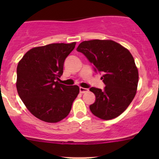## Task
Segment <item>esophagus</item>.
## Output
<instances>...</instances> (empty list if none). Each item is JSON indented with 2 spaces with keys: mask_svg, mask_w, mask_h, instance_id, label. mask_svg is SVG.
I'll return each mask as SVG.
<instances>
[{
  "mask_svg": "<svg viewBox=\"0 0 159 159\" xmlns=\"http://www.w3.org/2000/svg\"><path fill=\"white\" fill-rule=\"evenodd\" d=\"M80 93H87L89 91V90L87 88H84V87H80Z\"/></svg>",
  "mask_w": 159,
  "mask_h": 159,
  "instance_id": "1",
  "label": "esophagus"
}]
</instances>
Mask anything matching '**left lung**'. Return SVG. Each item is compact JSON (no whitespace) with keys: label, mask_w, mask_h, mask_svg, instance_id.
<instances>
[{"label":"left lung","mask_w":159,"mask_h":159,"mask_svg":"<svg viewBox=\"0 0 159 159\" xmlns=\"http://www.w3.org/2000/svg\"><path fill=\"white\" fill-rule=\"evenodd\" d=\"M77 51L94 65L102 75L104 90L91 87L96 101L91 112L100 119L108 120L120 116L129 107L136 94L138 71L129 51L112 40L84 41Z\"/></svg>","instance_id":"1"}]
</instances>
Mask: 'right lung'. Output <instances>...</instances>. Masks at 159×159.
I'll return each instance as SVG.
<instances>
[{"label":"right lung","instance_id":"add662e5","mask_svg":"<svg viewBox=\"0 0 159 159\" xmlns=\"http://www.w3.org/2000/svg\"><path fill=\"white\" fill-rule=\"evenodd\" d=\"M75 43H53L29 50L17 66L16 88L31 114L47 123H57L68 116L79 93L77 85L58 81L63 64Z\"/></svg>","mask_w":159,"mask_h":159}]
</instances>
